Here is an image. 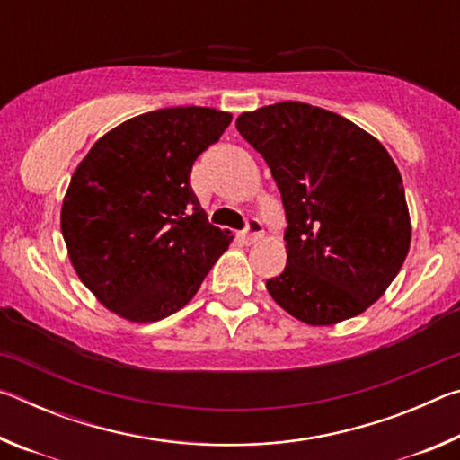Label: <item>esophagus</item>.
<instances>
[{"label": "esophagus", "mask_w": 460, "mask_h": 460, "mask_svg": "<svg viewBox=\"0 0 460 460\" xmlns=\"http://www.w3.org/2000/svg\"><path fill=\"white\" fill-rule=\"evenodd\" d=\"M261 235H263V225H261V221H258V219H249V221H247V227L239 233V239L243 241L245 245H252V243H255V241H258V239H261Z\"/></svg>", "instance_id": "esophagus-1"}]
</instances>
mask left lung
Returning a JSON list of instances; mask_svg holds the SVG:
<instances>
[{
  "mask_svg": "<svg viewBox=\"0 0 460 460\" xmlns=\"http://www.w3.org/2000/svg\"><path fill=\"white\" fill-rule=\"evenodd\" d=\"M235 126L271 170L286 208V268L266 288L310 326L377 302L410 252L402 174L379 139L326 109L282 101Z\"/></svg>",
  "mask_w": 460,
  "mask_h": 460,
  "instance_id": "left-lung-1",
  "label": "left lung"
}]
</instances>
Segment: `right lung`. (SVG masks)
Masks as SVG:
<instances>
[{"label": "right lung", "instance_id": "right-lung-1", "mask_svg": "<svg viewBox=\"0 0 460 460\" xmlns=\"http://www.w3.org/2000/svg\"><path fill=\"white\" fill-rule=\"evenodd\" d=\"M233 115L168 107L119 123L76 166L60 229L76 276L129 323H155L189 305L227 252L231 231L207 221L190 189L194 160Z\"/></svg>", "mask_w": 460, "mask_h": 460}]
</instances>
